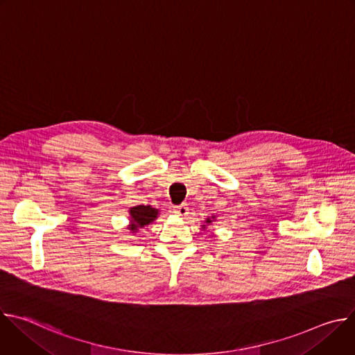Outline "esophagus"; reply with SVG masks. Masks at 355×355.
<instances>
[{"mask_svg": "<svg viewBox=\"0 0 355 355\" xmlns=\"http://www.w3.org/2000/svg\"><path fill=\"white\" fill-rule=\"evenodd\" d=\"M173 212L177 215V216H181V218H185L189 211H188V207L187 205H178V207H174L173 208Z\"/></svg>", "mask_w": 355, "mask_h": 355, "instance_id": "obj_1", "label": "esophagus"}]
</instances>
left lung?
<instances>
[{
    "label": "left lung",
    "mask_w": 355,
    "mask_h": 355,
    "mask_svg": "<svg viewBox=\"0 0 355 355\" xmlns=\"http://www.w3.org/2000/svg\"><path fill=\"white\" fill-rule=\"evenodd\" d=\"M215 219H216V216H215V215H212L211 218H207V219H205V222H204L205 225H200V226H202V230H205V229H207V225H211Z\"/></svg>",
    "instance_id": "1"
}]
</instances>
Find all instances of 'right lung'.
<instances>
[{
    "mask_svg": "<svg viewBox=\"0 0 355 355\" xmlns=\"http://www.w3.org/2000/svg\"><path fill=\"white\" fill-rule=\"evenodd\" d=\"M160 215V211L153 208L151 205H137L129 209V225L128 230L132 234H136L139 229H143L144 226L153 223L157 216Z\"/></svg>",
    "mask_w": 355,
    "mask_h": 355,
    "instance_id": "right-lung-1",
    "label": "right lung"
}]
</instances>
